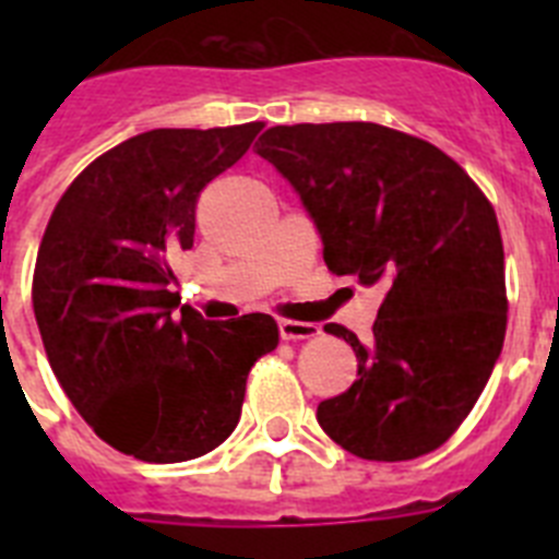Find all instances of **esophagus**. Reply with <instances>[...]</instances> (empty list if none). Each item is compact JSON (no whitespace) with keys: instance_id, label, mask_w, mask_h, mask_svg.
Returning a JSON list of instances; mask_svg holds the SVG:
<instances>
[{"instance_id":"34e87169","label":"esophagus","mask_w":559,"mask_h":559,"mask_svg":"<svg viewBox=\"0 0 559 559\" xmlns=\"http://www.w3.org/2000/svg\"><path fill=\"white\" fill-rule=\"evenodd\" d=\"M280 335H283L285 341L313 338V335H319V324H313V322H294V319H280Z\"/></svg>"}]
</instances>
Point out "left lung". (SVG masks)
Segmentation results:
<instances>
[{
	"instance_id": "left-lung-1",
	"label": "left lung",
	"mask_w": 559,
	"mask_h": 559,
	"mask_svg": "<svg viewBox=\"0 0 559 559\" xmlns=\"http://www.w3.org/2000/svg\"><path fill=\"white\" fill-rule=\"evenodd\" d=\"M257 153L294 187L322 237L324 263L383 285L358 380L316 419L344 451L372 462L431 453L487 386L507 333L496 212L451 156L374 122L274 126Z\"/></svg>"
}]
</instances>
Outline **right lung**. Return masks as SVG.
I'll list each match as a JSON object with an SVG mask.
<instances>
[{
	"instance_id": "1",
	"label": "right lung",
	"mask_w": 559,
	"mask_h": 559,
	"mask_svg": "<svg viewBox=\"0 0 559 559\" xmlns=\"http://www.w3.org/2000/svg\"><path fill=\"white\" fill-rule=\"evenodd\" d=\"M260 128L136 133L69 185L44 231L33 310L49 367L97 437L142 462L218 448L240 419L249 369L280 341L271 316L210 322L173 290L201 190Z\"/></svg>"
}]
</instances>
